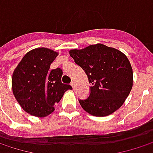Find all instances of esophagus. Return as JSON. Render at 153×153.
<instances>
[{
  "label": "esophagus",
  "mask_w": 153,
  "mask_h": 153,
  "mask_svg": "<svg viewBox=\"0 0 153 153\" xmlns=\"http://www.w3.org/2000/svg\"><path fill=\"white\" fill-rule=\"evenodd\" d=\"M71 85H72V87H73V88L74 89V88H75V87H76V84H75V82H74V81H73V82L71 83Z\"/></svg>",
  "instance_id": "esophagus-1"
}]
</instances>
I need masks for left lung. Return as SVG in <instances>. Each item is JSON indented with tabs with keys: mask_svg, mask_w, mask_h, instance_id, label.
<instances>
[{
	"mask_svg": "<svg viewBox=\"0 0 153 153\" xmlns=\"http://www.w3.org/2000/svg\"><path fill=\"white\" fill-rule=\"evenodd\" d=\"M69 54L91 84L89 97L79 100L84 111L105 117L124 104L133 86V70L125 54L101 43L71 49Z\"/></svg>",
	"mask_w": 153,
	"mask_h": 153,
	"instance_id": "1",
	"label": "left lung"
}]
</instances>
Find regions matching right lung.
Listing matches in <instances>:
<instances>
[{
    "label": "right lung",
    "mask_w": 153,
    "mask_h": 153,
    "mask_svg": "<svg viewBox=\"0 0 153 153\" xmlns=\"http://www.w3.org/2000/svg\"><path fill=\"white\" fill-rule=\"evenodd\" d=\"M58 53L37 48L27 52L12 74V91L16 101L27 113L35 117H46L55 111L70 85L61 81L60 68L49 70Z\"/></svg>",
    "instance_id": "add662e5"
}]
</instances>
